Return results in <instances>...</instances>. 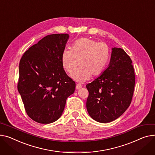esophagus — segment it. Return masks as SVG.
I'll return each instance as SVG.
<instances>
[{
    "label": "esophagus",
    "instance_id": "esophagus-1",
    "mask_svg": "<svg viewBox=\"0 0 155 155\" xmlns=\"http://www.w3.org/2000/svg\"><path fill=\"white\" fill-rule=\"evenodd\" d=\"M81 87H82L81 85H80V84H77L76 85V88H77V90H79V89H80Z\"/></svg>",
    "mask_w": 155,
    "mask_h": 155
}]
</instances>
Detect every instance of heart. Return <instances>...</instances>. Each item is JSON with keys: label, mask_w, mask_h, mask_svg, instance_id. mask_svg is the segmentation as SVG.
<instances>
[{"label": "heart", "mask_w": 155, "mask_h": 155, "mask_svg": "<svg viewBox=\"0 0 155 155\" xmlns=\"http://www.w3.org/2000/svg\"><path fill=\"white\" fill-rule=\"evenodd\" d=\"M110 58V49L104 42L88 38H82L74 43L72 48H65L61 55V65L71 74L77 67H80L72 78L79 82H84L90 76L97 77L105 70Z\"/></svg>", "instance_id": "b5f03b06"}]
</instances>
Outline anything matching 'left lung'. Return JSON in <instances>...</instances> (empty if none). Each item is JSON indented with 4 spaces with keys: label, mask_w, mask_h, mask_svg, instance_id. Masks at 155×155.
I'll return each instance as SVG.
<instances>
[{
    "label": "left lung",
    "mask_w": 155,
    "mask_h": 155,
    "mask_svg": "<svg viewBox=\"0 0 155 155\" xmlns=\"http://www.w3.org/2000/svg\"><path fill=\"white\" fill-rule=\"evenodd\" d=\"M135 84L130 57L123 49L112 48L107 68L86 85L89 115L100 123H109L120 117L131 104Z\"/></svg>",
    "instance_id": "1"
}]
</instances>
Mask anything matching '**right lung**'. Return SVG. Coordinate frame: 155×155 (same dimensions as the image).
<instances>
[{
  "label": "right lung",
  "instance_id": "right-lung-1",
  "mask_svg": "<svg viewBox=\"0 0 155 155\" xmlns=\"http://www.w3.org/2000/svg\"><path fill=\"white\" fill-rule=\"evenodd\" d=\"M69 38L67 34L47 35L28 48L19 64L17 88L28 116L48 124L62 114L75 82L61 65V55Z\"/></svg>",
  "mask_w": 155,
  "mask_h": 155
}]
</instances>
